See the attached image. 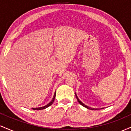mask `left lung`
<instances>
[{
  "label": "left lung",
  "instance_id": "left-lung-1",
  "mask_svg": "<svg viewBox=\"0 0 131 131\" xmlns=\"http://www.w3.org/2000/svg\"><path fill=\"white\" fill-rule=\"evenodd\" d=\"M75 95H76V99H77V100H78V102H79V103H80V104L82 105V106H84V107H85V108H87L88 109H89V110H98V108H91V107H89V106H87V105H84V104L83 103H82V102H81L80 100H79V99H78V96H77V95H76V94H75Z\"/></svg>",
  "mask_w": 131,
  "mask_h": 131
}]
</instances>
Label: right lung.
Masks as SVG:
<instances>
[{
  "label": "right lung",
  "instance_id": "add662e5",
  "mask_svg": "<svg viewBox=\"0 0 131 131\" xmlns=\"http://www.w3.org/2000/svg\"><path fill=\"white\" fill-rule=\"evenodd\" d=\"M55 95H56V92H55V94H54V95H53V99H52V100H51V102L50 103H48L47 105H45V106H42V107H39V108H32V110H43V109H46V108L49 107V106H50L52 104V103H53L54 100H55Z\"/></svg>",
  "mask_w": 131,
  "mask_h": 131
}]
</instances>
